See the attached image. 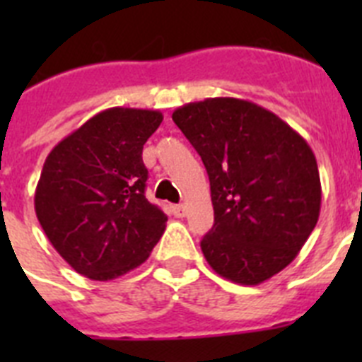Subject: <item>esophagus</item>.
<instances>
[{"label": "esophagus", "instance_id": "34e87169", "mask_svg": "<svg viewBox=\"0 0 362 362\" xmlns=\"http://www.w3.org/2000/svg\"><path fill=\"white\" fill-rule=\"evenodd\" d=\"M172 214H174L175 217H185L187 216V206H185V204H174V206H172Z\"/></svg>", "mask_w": 362, "mask_h": 362}]
</instances>
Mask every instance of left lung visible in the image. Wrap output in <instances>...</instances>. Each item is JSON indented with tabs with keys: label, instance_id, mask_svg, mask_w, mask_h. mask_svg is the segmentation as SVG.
<instances>
[{
	"label": "left lung",
	"instance_id": "8db88e82",
	"mask_svg": "<svg viewBox=\"0 0 362 362\" xmlns=\"http://www.w3.org/2000/svg\"><path fill=\"white\" fill-rule=\"evenodd\" d=\"M172 119L203 159L214 226L201 250L214 272L261 284L297 257L321 212V179L308 143L274 112L209 98Z\"/></svg>",
	"mask_w": 362,
	"mask_h": 362
}]
</instances>
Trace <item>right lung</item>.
I'll use <instances>...</instances> for the list:
<instances>
[{"label": "right lung", "instance_id": "add662e5", "mask_svg": "<svg viewBox=\"0 0 362 362\" xmlns=\"http://www.w3.org/2000/svg\"><path fill=\"white\" fill-rule=\"evenodd\" d=\"M163 121L159 110L114 107L57 143L45 159L34 196L41 228L74 270L110 281L148 259L165 216L145 197L143 145Z\"/></svg>", "mask_w": 362, "mask_h": 362}]
</instances>
